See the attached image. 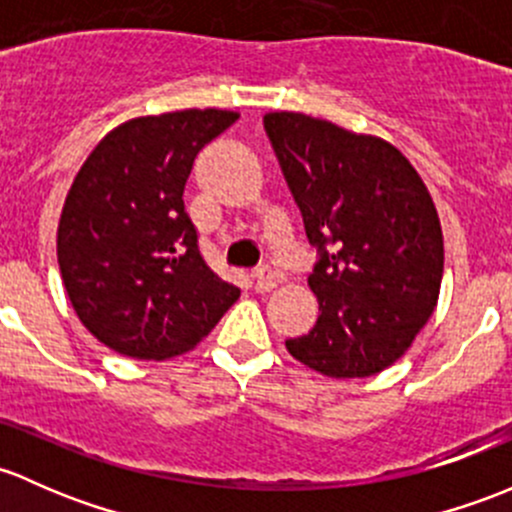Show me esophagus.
Returning a JSON list of instances; mask_svg holds the SVG:
<instances>
[{"label": "esophagus", "mask_w": 512, "mask_h": 512, "mask_svg": "<svg viewBox=\"0 0 512 512\" xmlns=\"http://www.w3.org/2000/svg\"><path fill=\"white\" fill-rule=\"evenodd\" d=\"M278 281H281V276H278L273 268H258L254 273V288L258 293L273 291V288L278 286Z\"/></svg>", "instance_id": "34e87169"}]
</instances>
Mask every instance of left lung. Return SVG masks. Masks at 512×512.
<instances>
[{"label": "left lung", "mask_w": 512, "mask_h": 512, "mask_svg": "<svg viewBox=\"0 0 512 512\" xmlns=\"http://www.w3.org/2000/svg\"><path fill=\"white\" fill-rule=\"evenodd\" d=\"M263 128L320 251L308 276L318 323L286 340L288 352L335 379L387 370L439 300L444 236L429 189L374 135L293 110L266 113Z\"/></svg>", "instance_id": "obj_1"}]
</instances>
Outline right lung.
Returning a JSON list of instances; mask_svg holds the SVG:
<instances>
[{"mask_svg":"<svg viewBox=\"0 0 512 512\" xmlns=\"http://www.w3.org/2000/svg\"><path fill=\"white\" fill-rule=\"evenodd\" d=\"M236 120L219 108L133 118L73 179L56 234L63 288L88 333L118 355H184L241 295L199 254L182 199L197 152Z\"/></svg>","mask_w":512,"mask_h":512,"instance_id":"add662e5","label":"right lung"}]
</instances>
